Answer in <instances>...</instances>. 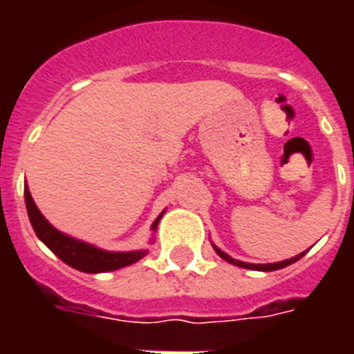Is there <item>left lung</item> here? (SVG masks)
Masks as SVG:
<instances>
[{"label":"left lung","mask_w":354,"mask_h":354,"mask_svg":"<svg viewBox=\"0 0 354 354\" xmlns=\"http://www.w3.org/2000/svg\"><path fill=\"white\" fill-rule=\"evenodd\" d=\"M212 248L216 250V254L222 258V260L230 261V263H233V266L237 267H245V269H254V271H277V269H282V267L290 266V263H294V261H297L301 256H305V252L297 254V256H294V258H290V260H282V261H277V263H246V261H241V260H235V258H231L230 254H225L223 250H220L218 246L212 243Z\"/></svg>","instance_id":"1"}]
</instances>
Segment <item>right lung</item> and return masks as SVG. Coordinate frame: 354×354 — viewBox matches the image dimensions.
I'll return each mask as SVG.
<instances>
[{
  "label": "right lung",
  "mask_w": 354,
  "mask_h": 354,
  "mask_svg": "<svg viewBox=\"0 0 354 354\" xmlns=\"http://www.w3.org/2000/svg\"><path fill=\"white\" fill-rule=\"evenodd\" d=\"M24 199H26V210L30 223L34 227L35 235L41 241L43 245L47 246L49 250L57 254L60 260L68 263L77 271L83 273H106V271H115L121 267L132 266L138 260H142L147 254V250H131V252H111V250H104L98 246L83 243L80 239L70 237L62 231H58L57 227H53L47 218L39 212V208L35 207L32 193L28 189V184L24 185ZM165 214L162 210L161 214L155 218V222L151 223V231L157 230V223ZM153 243V239H151Z\"/></svg>",
  "instance_id": "right-lung-1"
}]
</instances>
